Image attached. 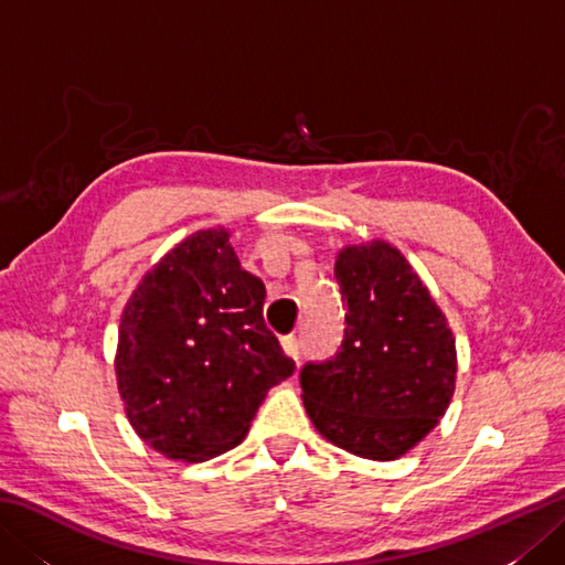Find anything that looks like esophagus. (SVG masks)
<instances>
[{"instance_id": "34e87169", "label": "esophagus", "mask_w": 565, "mask_h": 565, "mask_svg": "<svg viewBox=\"0 0 565 565\" xmlns=\"http://www.w3.org/2000/svg\"><path fill=\"white\" fill-rule=\"evenodd\" d=\"M281 347H284V352L294 359V362L301 359V344H298L296 334H286V338H281Z\"/></svg>"}]
</instances>
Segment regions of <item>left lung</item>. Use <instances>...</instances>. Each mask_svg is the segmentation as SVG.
Instances as JSON below:
<instances>
[{
	"instance_id": "obj_1",
	"label": "left lung",
	"mask_w": 565,
	"mask_h": 565,
	"mask_svg": "<svg viewBox=\"0 0 565 565\" xmlns=\"http://www.w3.org/2000/svg\"><path fill=\"white\" fill-rule=\"evenodd\" d=\"M344 340L301 369L303 405L322 437L350 454L393 461L437 427L456 383L447 318L398 249L383 239L334 262Z\"/></svg>"
}]
</instances>
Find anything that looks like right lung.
I'll list each match as a JSON object with an SVG mask.
<instances>
[{
	"instance_id": "right-lung-1",
	"label": "right lung",
	"mask_w": 565,
	"mask_h": 565,
	"mask_svg": "<svg viewBox=\"0 0 565 565\" xmlns=\"http://www.w3.org/2000/svg\"><path fill=\"white\" fill-rule=\"evenodd\" d=\"M264 296L231 233L209 227L167 252L128 298L118 393L138 437L167 459L196 463L237 447L267 391L294 374L264 326Z\"/></svg>"
}]
</instances>
